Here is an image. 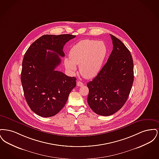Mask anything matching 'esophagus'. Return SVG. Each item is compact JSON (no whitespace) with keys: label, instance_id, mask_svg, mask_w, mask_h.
<instances>
[{"label":"esophagus","instance_id":"1","mask_svg":"<svg viewBox=\"0 0 159 159\" xmlns=\"http://www.w3.org/2000/svg\"><path fill=\"white\" fill-rule=\"evenodd\" d=\"M84 85V83H82V82H80V81H78L77 82V86H82Z\"/></svg>","mask_w":159,"mask_h":159}]
</instances>
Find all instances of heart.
Instances as JSON below:
<instances>
[{
    "instance_id": "b5f03b06",
    "label": "heart",
    "mask_w": 159,
    "mask_h": 159,
    "mask_svg": "<svg viewBox=\"0 0 159 159\" xmlns=\"http://www.w3.org/2000/svg\"><path fill=\"white\" fill-rule=\"evenodd\" d=\"M107 47L102 41L85 39L77 42L70 51L69 58L64 60L66 68L76 71L79 65L82 76L90 79L97 76L102 67L107 55Z\"/></svg>"
}]
</instances>
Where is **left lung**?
<instances>
[{"label": "left lung", "mask_w": 159, "mask_h": 159, "mask_svg": "<svg viewBox=\"0 0 159 159\" xmlns=\"http://www.w3.org/2000/svg\"><path fill=\"white\" fill-rule=\"evenodd\" d=\"M110 36L113 51L97 76L87 83L89 106L94 113L104 116L113 114L124 106L134 79L130 51L120 40Z\"/></svg>", "instance_id": "8db88e82"}]
</instances>
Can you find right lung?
Listing matches in <instances>:
<instances>
[{
    "label": "right lung",
    "mask_w": 159,
    "mask_h": 159,
    "mask_svg": "<svg viewBox=\"0 0 159 159\" xmlns=\"http://www.w3.org/2000/svg\"><path fill=\"white\" fill-rule=\"evenodd\" d=\"M75 37L68 34L43 35L24 55L21 74L24 97L31 110L41 117H52L59 113L76 87V77L55 70L61 64L60 57L65 56L64 46Z\"/></svg>",
    "instance_id": "obj_1"
}]
</instances>
